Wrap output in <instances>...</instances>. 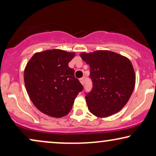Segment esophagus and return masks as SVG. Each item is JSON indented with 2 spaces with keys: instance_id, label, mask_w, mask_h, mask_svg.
Returning <instances> with one entry per match:
<instances>
[{
  "instance_id": "34e87169",
  "label": "esophagus",
  "mask_w": 156,
  "mask_h": 156,
  "mask_svg": "<svg viewBox=\"0 0 156 156\" xmlns=\"http://www.w3.org/2000/svg\"><path fill=\"white\" fill-rule=\"evenodd\" d=\"M80 82H81V84H82V85H84V78L80 79Z\"/></svg>"
}]
</instances>
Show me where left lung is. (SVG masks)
Returning a JSON list of instances; mask_svg holds the SVG:
<instances>
[{
    "mask_svg": "<svg viewBox=\"0 0 156 156\" xmlns=\"http://www.w3.org/2000/svg\"><path fill=\"white\" fill-rule=\"evenodd\" d=\"M80 56L90 67L92 89L85 97L89 112L99 117L119 112L129 100L135 87L131 61L108 50L82 52Z\"/></svg>",
    "mask_w": 156,
    "mask_h": 156,
    "instance_id": "obj_1",
    "label": "left lung"
}]
</instances>
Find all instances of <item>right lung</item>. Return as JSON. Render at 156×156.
<instances>
[{
  "label": "right lung",
  "instance_id": "add662e5",
  "mask_svg": "<svg viewBox=\"0 0 156 156\" xmlns=\"http://www.w3.org/2000/svg\"><path fill=\"white\" fill-rule=\"evenodd\" d=\"M74 52L61 50L35 53L24 72L27 92L36 108L48 116L60 118L72 109L83 86L68 63Z\"/></svg>",
  "mask_w": 156,
  "mask_h": 156
}]
</instances>
